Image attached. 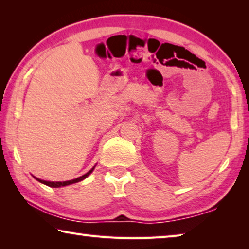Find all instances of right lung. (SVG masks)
Returning a JSON list of instances; mask_svg holds the SVG:
<instances>
[{
  "label": "right lung",
  "instance_id": "1",
  "mask_svg": "<svg viewBox=\"0 0 249 249\" xmlns=\"http://www.w3.org/2000/svg\"><path fill=\"white\" fill-rule=\"evenodd\" d=\"M95 167V166H94ZM94 167L92 168V169L90 171H88L86 175H83L81 177H79V178L77 179H72V180H69V181H58V182H54V181H46V180H41V179H38L36 178V177H34L37 181H39L40 183H44L46 185H48V187H52V188H60V187H66V185H69V184H72V183H77L79 182V181H82L83 179H86L88 176H89L92 171H93Z\"/></svg>",
  "mask_w": 249,
  "mask_h": 249
}]
</instances>
